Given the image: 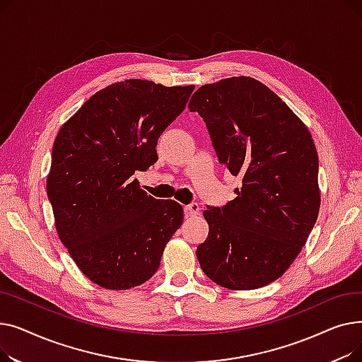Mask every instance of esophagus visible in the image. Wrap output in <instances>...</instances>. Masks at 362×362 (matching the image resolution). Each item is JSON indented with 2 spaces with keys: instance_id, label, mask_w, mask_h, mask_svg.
Here are the masks:
<instances>
[{
  "instance_id": "1",
  "label": "esophagus",
  "mask_w": 362,
  "mask_h": 362,
  "mask_svg": "<svg viewBox=\"0 0 362 362\" xmlns=\"http://www.w3.org/2000/svg\"><path fill=\"white\" fill-rule=\"evenodd\" d=\"M185 213H186V216H191V217L198 216L199 214V205L197 202H192V204L186 205L185 206Z\"/></svg>"
}]
</instances>
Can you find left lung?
Returning <instances> with one entry per match:
<instances>
[{
    "instance_id": "obj_1",
    "label": "left lung",
    "mask_w": 362,
    "mask_h": 362,
    "mask_svg": "<svg viewBox=\"0 0 362 362\" xmlns=\"http://www.w3.org/2000/svg\"><path fill=\"white\" fill-rule=\"evenodd\" d=\"M189 110L204 119L218 163L242 177L235 199L204 211L210 232L197 248L201 269L227 289L262 288L291 267L318 217L311 133L246 76L201 86Z\"/></svg>"
}]
</instances>
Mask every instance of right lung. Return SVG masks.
Here are the masks:
<instances>
[{"label": "right lung", "instance_id": "add662e5", "mask_svg": "<svg viewBox=\"0 0 362 362\" xmlns=\"http://www.w3.org/2000/svg\"><path fill=\"white\" fill-rule=\"evenodd\" d=\"M194 89L141 79L112 83L55 138L47 179L55 229L81 272L101 288L124 291L149 280L182 226V205L146 195L132 176L158 160V138Z\"/></svg>", "mask_w": 362, "mask_h": 362}]
</instances>
